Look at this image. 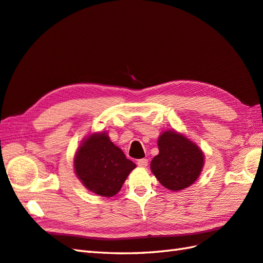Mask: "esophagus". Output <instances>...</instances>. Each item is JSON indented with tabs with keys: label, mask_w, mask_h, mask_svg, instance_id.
Returning <instances> with one entry per match:
<instances>
[{
	"label": "esophagus",
	"mask_w": 263,
	"mask_h": 263,
	"mask_svg": "<svg viewBox=\"0 0 263 263\" xmlns=\"http://www.w3.org/2000/svg\"><path fill=\"white\" fill-rule=\"evenodd\" d=\"M137 164H138V166H140V167H147L148 166V159H146V158L139 159L137 161Z\"/></svg>",
	"instance_id": "obj_1"
}]
</instances>
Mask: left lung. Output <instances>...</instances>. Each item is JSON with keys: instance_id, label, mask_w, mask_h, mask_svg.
<instances>
[{"instance_id": "1", "label": "left lung", "mask_w": 263, "mask_h": 263, "mask_svg": "<svg viewBox=\"0 0 263 263\" xmlns=\"http://www.w3.org/2000/svg\"><path fill=\"white\" fill-rule=\"evenodd\" d=\"M159 154L150 168L160 184L172 191L191 185L203 166V154L189 139L175 131H166L158 139Z\"/></svg>"}]
</instances>
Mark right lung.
<instances>
[{"mask_svg": "<svg viewBox=\"0 0 263 263\" xmlns=\"http://www.w3.org/2000/svg\"><path fill=\"white\" fill-rule=\"evenodd\" d=\"M133 168L136 164L106 133H93L86 139L74 158V170L83 185L103 197H113L119 192Z\"/></svg>", "mask_w": 263, "mask_h": 263, "instance_id": "right-lung-1", "label": "right lung"}]
</instances>
